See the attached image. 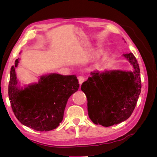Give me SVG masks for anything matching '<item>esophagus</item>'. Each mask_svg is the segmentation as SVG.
I'll list each match as a JSON object with an SVG mask.
<instances>
[{
    "mask_svg": "<svg viewBox=\"0 0 157 157\" xmlns=\"http://www.w3.org/2000/svg\"><path fill=\"white\" fill-rule=\"evenodd\" d=\"M78 82L80 84H82V83L84 81V77H82V76H78Z\"/></svg>",
    "mask_w": 157,
    "mask_h": 157,
    "instance_id": "esophagus-1",
    "label": "esophagus"
}]
</instances>
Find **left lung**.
Segmentation results:
<instances>
[{
  "instance_id": "left-lung-1",
  "label": "left lung",
  "mask_w": 157,
  "mask_h": 157,
  "mask_svg": "<svg viewBox=\"0 0 157 157\" xmlns=\"http://www.w3.org/2000/svg\"><path fill=\"white\" fill-rule=\"evenodd\" d=\"M134 71H94L82 83L88 116L96 124L111 126L126 121L134 111L141 93L139 64L132 53L123 54Z\"/></svg>"
}]
</instances>
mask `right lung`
<instances>
[{
  "mask_svg": "<svg viewBox=\"0 0 157 157\" xmlns=\"http://www.w3.org/2000/svg\"><path fill=\"white\" fill-rule=\"evenodd\" d=\"M19 58L10 71L8 96L12 111L22 124L33 130H54L63 121L69 97L78 90L76 75L50 73L42 76L38 83L24 88L17 86L16 73Z\"/></svg>",
  "mask_w": 157,
  "mask_h": 157,
  "instance_id": "1",
  "label": "right lung"
}]
</instances>
